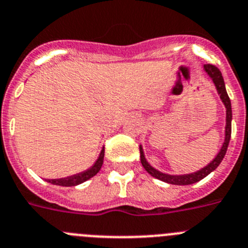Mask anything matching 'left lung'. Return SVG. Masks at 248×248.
<instances>
[{
    "label": "left lung",
    "mask_w": 248,
    "mask_h": 248,
    "mask_svg": "<svg viewBox=\"0 0 248 248\" xmlns=\"http://www.w3.org/2000/svg\"><path fill=\"white\" fill-rule=\"evenodd\" d=\"M204 70L210 79L213 80V82L215 84V88L217 90V93L220 95V99L224 102L225 108H226V127H225V140L222 143L221 149L218 152L216 157L211 160L206 167L202 168L200 170L195 171V173L190 174H184V175H170V174L162 173V171L157 170L153 167L147 162L146 157H144L143 149L142 146H140V163L143 168L151 174L152 177L157 178V179L162 180L164 183H168V184H174V185H189L194 184V183L199 182V180L204 179L206 175L211 173V171L215 170L218 167V164L221 163V160L224 159L225 155H226L227 147H229L230 138H231V120H232V110H231V101H230V97L226 93V88H225L224 78H222L221 71L218 70L215 65L213 64H205Z\"/></svg>",
    "instance_id": "1"
}]
</instances>
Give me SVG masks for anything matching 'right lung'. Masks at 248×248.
Listing matches in <instances>:
<instances>
[{
	"mask_svg": "<svg viewBox=\"0 0 248 248\" xmlns=\"http://www.w3.org/2000/svg\"><path fill=\"white\" fill-rule=\"evenodd\" d=\"M104 155H105V149L102 148L101 153H100L99 158L95 162L91 168H89L88 170L81 171V173L74 174V175H71V177H66V178H62V179H48L46 182L52 183L54 185H60V186H75V185H79L81 183L86 182L90 178H93V175H96L99 173V170L101 169L102 163H104Z\"/></svg>",
	"mask_w": 248,
	"mask_h": 248,
	"instance_id": "add662e5",
	"label": "right lung"
}]
</instances>
